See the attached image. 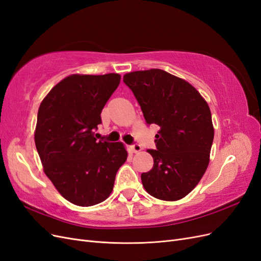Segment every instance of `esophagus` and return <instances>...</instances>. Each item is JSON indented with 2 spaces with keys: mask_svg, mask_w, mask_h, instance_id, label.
Listing matches in <instances>:
<instances>
[{
  "mask_svg": "<svg viewBox=\"0 0 261 261\" xmlns=\"http://www.w3.org/2000/svg\"><path fill=\"white\" fill-rule=\"evenodd\" d=\"M130 148H132V151L135 152V153L139 152L140 150H141V146L139 144H134V145L130 146Z\"/></svg>",
  "mask_w": 261,
  "mask_h": 261,
  "instance_id": "esophagus-1",
  "label": "esophagus"
}]
</instances>
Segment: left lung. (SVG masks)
<instances>
[{
	"label": "left lung",
	"mask_w": 261,
	"mask_h": 261,
	"mask_svg": "<svg viewBox=\"0 0 261 261\" xmlns=\"http://www.w3.org/2000/svg\"><path fill=\"white\" fill-rule=\"evenodd\" d=\"M146 123L160 127L155 150L147 151L153 167L141 174L146 191L155 198L174 201L191 193L209 164L215 136L209 106L194 87L162 69L124 75Z\"/></svg>",
	"instance_id": "8db88e82"
}]
</instances>
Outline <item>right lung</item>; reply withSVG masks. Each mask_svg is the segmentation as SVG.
<instances>
[{
    "label": "right lung",
    "mask_w": 261,
    "mask_h": 261,
    "mask_svg": "<svg viewBox=\"0 0 261 261\" xmlns=\"http://www.w3.org/2000/svg\"><path fill=\"white\" fill-rule=\"evenodd\" d=\"M120 81L118 74L68 76L53 87L39 108L35 143L44 173L77 206L106 200L117 170L127 159L122 143L94 137L102 109Z\"/></svg>",
    "instance_id": "obj_1"
}]
</instances>
